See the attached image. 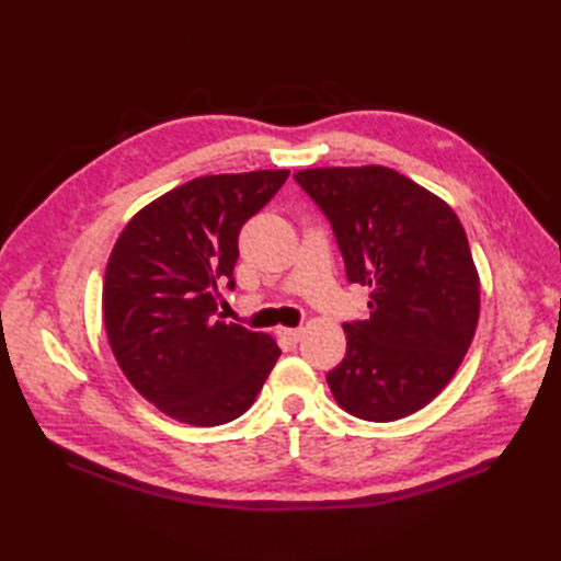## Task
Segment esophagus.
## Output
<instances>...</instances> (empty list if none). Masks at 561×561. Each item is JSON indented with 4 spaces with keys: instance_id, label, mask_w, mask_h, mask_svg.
I'll return each mask as SVG.
<instances>
[{
    "instance_id": "1",
    "label": "esophagus",
    "mask_w": 561,
    "mask_h": 561,
    "mask_svg": "<svg viewBox=\"0 0 561 561\" xmlns=\"http://www.w3.org/2000/svg\"><path fill=\"white\" fill-rule=\"evenodd\" d=\"M279 337H284L289 344H296L304 337V328H279Z\"/></svg>"
}]
</instances>
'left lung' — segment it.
Listing matches in <instances>:
<instances>
[{"instance_id":"left-lung-1","label":"left lung","mask_w":561,"mask_h":561,"mask_svg":"<svg viewBox=\"0 0 561 561\" xmlns=\"http://www.w3.org/2000/svg\"><path fill=\"white\" fill-rule=\"evenodd\" d=\"M294 181L335 233L350 284L371 287V316L344 323L347 354L328 374L340 408L392 422L434 400L468 352L480 279L444 199L383 165L308 169Z\"/></svg>"}]
</instances>
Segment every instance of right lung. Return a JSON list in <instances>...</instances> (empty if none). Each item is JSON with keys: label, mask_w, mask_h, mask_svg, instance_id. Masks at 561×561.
I'll return each instance as SVG.
<instances>
[{"label": "right lung", "mask_w": 561, "mask_h": 561, "mask_svg": "<svg viewBox=\"0 0 561 561\" xmlns=\"http://www.w3.org/2000/svg\"><path fill=\"white\" fill-rule=\"evenodd\" d=\"M289 171L202 175L151 202L117 238L105 267L111 350L141 396L178 422L217 426L241 416L270 376V335L217 313L236 287L238 233Z\"/></svg>", "instance_id": "obj_1"}]
</instances>
